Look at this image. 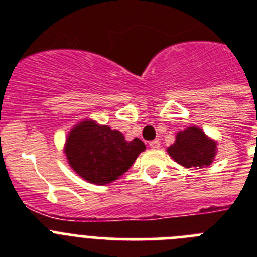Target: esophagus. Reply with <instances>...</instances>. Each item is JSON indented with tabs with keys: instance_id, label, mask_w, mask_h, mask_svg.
I'll return each instance as SVG.
<instances>
[{
	"instance_id": "obj_1",
	"label": "esophagus",
	"mask_w": 257,
	"mask_h": 257,
	"mask_svg": "<svg viewBox=\"0 0 257 257\" xmlns=\"http://www.w3.org/2000/svg\"><path fill=\"white\" fill-rule=\"evenodd\" d=\"M149 147H151L152 149H158L161 147V142L160 140H153V142L149 143Z\"/></svg>"
}]
</instances>
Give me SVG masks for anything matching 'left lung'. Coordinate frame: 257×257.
Masks as SVG:
<instances>
[{"label": "left lung", "mask_w": 257, "mask_h": 257, "mask_svg": "<svg viewBox=\"0 0 257 257\" xmlns=\"http://www.w3.org/2000/svg\"><path fill=\"white\" fill-rule=\"evenodd\" d=\"M216 142L199 127H188L176 134V140L167 148L170 157L184 167H207L216 154Z\"/></svg>", "instance_id": "obj_1"}]
</instances>
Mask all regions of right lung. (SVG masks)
Returning <instances> with one entry per match:
<instances>
[{
  "label": "right lung",
  "mask_w": 257,
  "mask_h": 257,
  "mask_svg": "<svg viewBox=\"0 0 257 257\" xmlns=\"http://www.w3.org/2000/svg\"><path fill=\"white\" fill-rule=\"evenodd\" d=\"M145 144L92 119L79 122L68 134L64 153L69 166L91 184L105 185L117 180L130 169Z\"/></svg>",
  "instance_id": "right-lung-1"
}]
</instances>
